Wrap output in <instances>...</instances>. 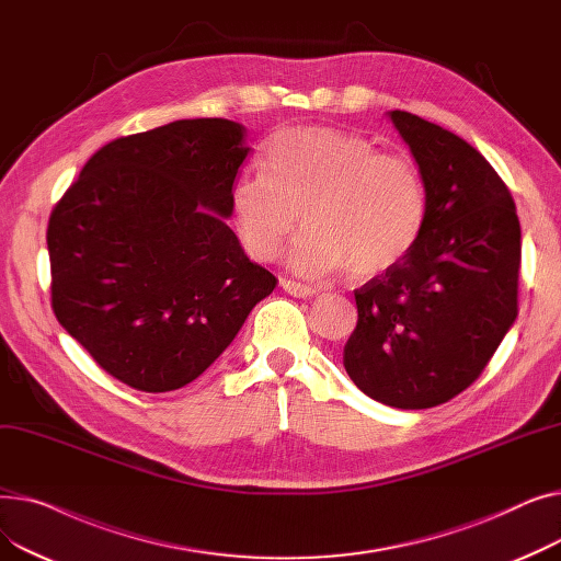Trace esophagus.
<instances>
[{
  "instance_id": "esophagus-1",
  "label": "esophagus",
  "mask_w": 561,
  "mask_h": 561,
  "mask_svg": "<svg viewBox=\"0 0 561 561\" xmlns=\"http://www.w3.org/2000/svg\"><path fill=\"white\" fill-rule=\"evenodd\" d=\"M279 284L286 293H290L293 298H313V296H318L316 288H311L307 284H300V282H293V279L284 277V279H279Z\"/></svg>"
}]
</instances>
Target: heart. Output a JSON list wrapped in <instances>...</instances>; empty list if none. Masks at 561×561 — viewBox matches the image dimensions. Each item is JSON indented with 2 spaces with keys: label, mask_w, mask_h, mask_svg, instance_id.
<instances>
[{
  "label": "heart",
  "mask_w": 561,
  "mask_h": 561,
  "mask_svg": "<svg viewBox=\"0 0 561 561\" xmlns=\"http://www.w3.org/2000/svg\"><path fill=\"white\" fill-rule=\"evenodd\" d=\"M265 174H243L231 188V218L245 252L273 261L309 225L288 265L307 277L347 268L370 279L400 265L423 239L430 197L409 157L377 152L370 138L332 127L279 131L265 152Z\"/></svg>",
  "instance_id": "1"
}]
</instances>
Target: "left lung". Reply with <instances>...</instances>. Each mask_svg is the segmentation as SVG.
I'll list each match as a JSON object with an SVG mask.
<instances>
[{"instance_id": "8db88e82", "label": "left lung", "mask_w": 561, "mask_h": 561, "mask_svg": "<svg viewBox=\"0 0 561 561\" xmlns=\"http://www.w3.org/2000/svg\"><path fill=\"white\" fill-rule=\"evenodd\" d=\"M430 197L416 250L355 290L350 379L398 409L448 402L480 377L518 313L520 222L510 188L457 134L389 111Z\"/></svg>"}]
</instances>
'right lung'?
Masks as SVG:
<instances>
[{
    "instance_id": "add662e5",
    "label": "right lung",
    "mask_w": 561,
    "mask_h": 561,
    "mask_svg": "<svg viewBox=\"0 0 561 561\" xmlns=\"http://www.w3.org/2000/svg\"><path fill=\"white\" fill-rule=\"evenodd\" d=\"M245 138L195 117L111 140L54 206L51 309L131 389L186 387L277 284L227 225Z\"/></svg>"
}]
</instances>
